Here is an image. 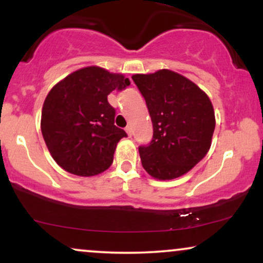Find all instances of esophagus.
Masks as SVG:
<instances>
[{"instance_id":"34e87169","label":"esophagus","mask_w":263,"mask_h":263,"mask_svg":"<svg viewBox=\"0 0 263 263\" xmlns=\"http://www.w3.org/2000/svg\"><path fill=\"white\" fill-rule=\"evenodd\" d=\"M126 132H127V135L129 136V137H131V136H132V127H131V126H127V127H126Z\"/></svg>"}]
</instances>
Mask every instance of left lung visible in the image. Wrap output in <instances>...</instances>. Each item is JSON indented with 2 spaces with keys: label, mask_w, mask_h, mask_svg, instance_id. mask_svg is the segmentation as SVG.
I'll return each mask as SVG.
<instances>
[{
  "label": "left lung",
  "mask_w": 263,
  "mask_h": 263,
  "mask_svg": "<svg viewBox=\"0 0 263 263\" xmlns=\"http://www.w3.org/2000/svg\"><path fill=\"white\" fill-rule=\"evenodd\" d=\"M132 80L153 125L152 141L138 147L142 165L159 180L183 176L211 146L215 114L210 99L193 81L168 69L136 74Z\"/></svg>",
  "instance_id": "8db88e82"
}]
</instances>
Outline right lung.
<instances>
[{"label":"right lung","instance_id":"right-lung-1","mask_svg":"<svg viewBox=\"0 0 263 263\" xmlns=\"http://www.w3.org/2000/svg\"><path fill=\"white\" fill-rule=\"evenodd\" d=\"M129 80L99 66L79 69L53 86L42 108L41 128L50 155L63 170L80 177L106 171L117 142L127 134L115 126L107 95Z\"/></svg>","mask_w":263,"mask_h":263}]
</instances>
